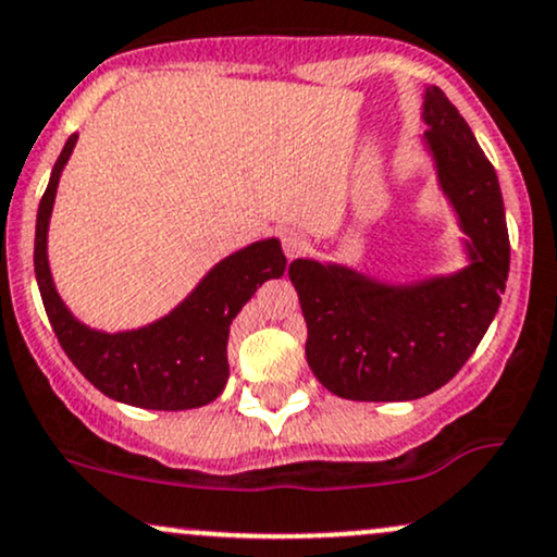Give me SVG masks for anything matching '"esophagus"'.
Listing matches in <instances>:
<instances>
[{"label":"esophagus","instance_id":"34e87169","mask_svg":"<svg viewBox=\"0 0 557 557\" xmlns=\"http://www.w3.org/2000/svg\"><path fill=\"white\" fill-rule=\"evenodd\" d=\"M283 250H285V256H288V259H296V256L307 253V250H309V237L304 235V232H298V230H288L283 235Z\"/></svg>","mask_w":557,"mask_h":557}]
</instances>
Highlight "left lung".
I'll list each match as a JSON object with an SVG mask.
<instances>
[{"label":"left lung","mask_w":557,"mask_h":557,"mask_svg":"<svg viewBox=\"0 0 557 557\" xmlns=\"http://www.w3.org/2000/svg\"><path fill=\"white\" fill-rule=\"evenodd\" d=\"M420 143L460 227L462 267L383 280L344 261L288 269L307 320V362L330 394L412 401L449 383L497 314L510 272L505 203L484 150L438 87L423 91Z\"/></svg>","instance_id":"obj_1"}]
</instances>
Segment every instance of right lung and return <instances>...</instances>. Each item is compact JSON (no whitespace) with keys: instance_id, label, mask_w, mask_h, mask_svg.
Here are the masks:
<instances>
[{"instance_id":"1","label":"right lung","mask_w":557,"mask_h":557,"mask_svg":"<svg viewBox=\"0 0 557 557\" xmlns=\"http://www.w3.org/2000/svg\"><path fill=\"white\" fill-rule=\"evenodd\" d=\"M76 143L78 134H71L63 145L36 213V283L60 346L91 386L121 405L163 412L211 405L230 381L232 320L267 280L283 277L288 267L280 240L264 237L224 256L174 309L148 325L113 333L91 327L73 314L58 293L47 256L60 176Z\"/></svg>"}]
</instances>
